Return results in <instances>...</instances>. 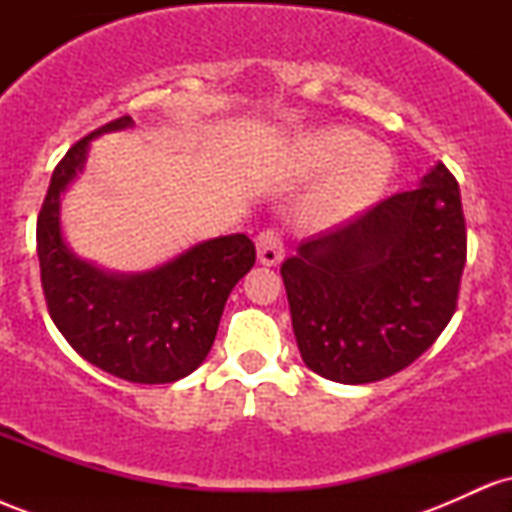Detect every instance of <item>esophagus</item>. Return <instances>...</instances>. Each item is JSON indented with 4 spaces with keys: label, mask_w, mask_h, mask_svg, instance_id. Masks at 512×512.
I'll return each mask as SVG.
<instances>
[{
    "label": "esophagus",
    "mask_w": 512,
    "mask_h": 512,
    "mask_svg": "<svg viewBox=\"0 0 512 512\" xmlns=\"http://www.w3.org/2000/svg\"><path fill=\"white\" fill-rule=\"evenodd\" d=\"M284 257V243H281L279 233L276 231H262L257 236V260L267 267H274V264L281 262Z\"/></svg>",
    "instance_id": "esophagus-1"
}]
</instances>
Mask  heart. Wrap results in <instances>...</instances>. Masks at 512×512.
<instances>
[{"label":"heart","mask_w":512,"mask_h":512,"mask_svg":"<svg viewBox=\"0 0 512 512\" xmlns=\"http://www.w3.org/2000/svg\"><path fill=\"white\" fill-rule=\"evenodd\" d=\"M291 163L301 175L323 173L303 204L313 226H339L380 202L395 173L390 149L366 142L358 129L325 127L301 134L291 146Z\"/></svg>","instance_id":"b5f03b06"}]
</instances>
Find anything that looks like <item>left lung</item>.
I'll return each instance as SVG.
<instances>
[{
  "label": "left lung",
  "mask_w": 512,
  "mask_h": 512,
  "mask_svg": "<svg viewBox=\"0 0 512 512\" xmlns=\"http://www.w3.org/2000/svg\"><path fill=\"white\" fill-rule=\"evenodd\" d=\"M464 260L460 187L443 163L416 190L303 240L281 264L303 363L344 385L407 368L448 327Z\"/></svg>",
  "instance_id": "left-lung-1"
}]
</instances>
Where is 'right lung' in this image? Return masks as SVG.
I'll return each mask as SVG.
<instances>
[{
	"instance_id": "add662e5",
	"label": "right lung",
	"mask_w": 512,
	"mask_h": 512,
	"mask_svg": "<svg viewBox=\"0 0 512 512\" xmlns=\"http://www.w3.org/2000/svg\"><path fill=\"white\" fill-rule=\"evenodd\" d=\"M132 125L129 115L120 117L67 151L52 173L35 238L50 317L69 346L115 378L161 385L202 366L223 305L255 264V243L245 233L202 240L139 274L81 260L62 236V195L84 170L93 139Z\"/></svg>"
}]
</instances>
